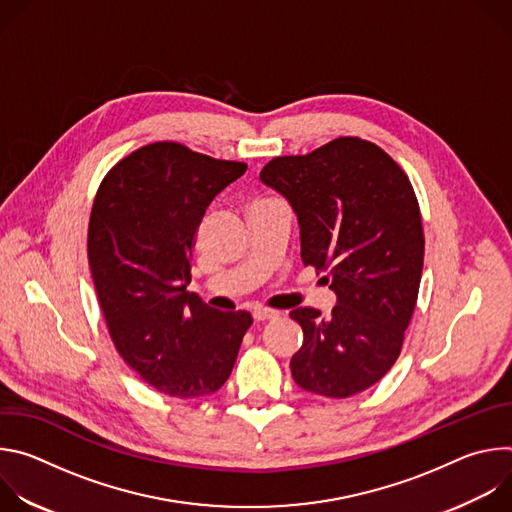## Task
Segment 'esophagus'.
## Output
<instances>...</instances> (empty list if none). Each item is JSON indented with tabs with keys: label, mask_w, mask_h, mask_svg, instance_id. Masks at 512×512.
<instances>
[{
	"label": "esophagus",
	"mask_w": 512,
	"mask_h": 512,
	"mask_svg": "<svg viewBox=\"0 0 512 512\" xmlns=\"http://www.w3.org/2000/svg\"><path fill=\"white\" fill-rule=\"evenodd\" d=\"M279 312L277 310H269V308H255L253 310V318L257 322H265V320H271V318H277Z\"/></svg>",
	"instance_id": "obj_1"
}]
</instances>
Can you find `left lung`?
Instances as JSON below:
<instances>
[{
    "instance_id": "left-lung-1",
    "label": "left lung",
    "mask_w": 512,
    "mask_h": 512,
    "mask_svg": "<svg viewBox=\"0 0 512 512\" xmlns=\"http://www.w3.org/2000/svg\"><path fill=\"white\" fill-rule=\"evenodd\" d=\"M263 184L298 214L302 261L330 281V318L296 308L304 330L291 377L316 395L344 399L379 383L399 358L423 269L419 202L401 166L377 143L336 137L306 156H279Z\"/></svg>"
}]
</instances>
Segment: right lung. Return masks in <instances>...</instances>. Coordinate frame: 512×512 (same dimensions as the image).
<instances>
[{
    "instance_id": "add662e5",
    "label": "right lung",
    "mask_w": 512,
    "mask_h": 512,
    "mask_svg": "<svg viewBox=\"0 0 512 512\" xmlns=\"http://www.w3.org/2000/svg\"><path fill=\"white\" fill-rule=\"evenodd\" d=\"M247 170L176 141L131 152L103 178L89 265L117 352L154 389L196 399L229 379L249 312L212 310L186 289L206 206Z\"/></svg>"
}]
</instances>
